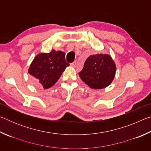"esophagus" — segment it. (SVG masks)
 <instances>
[{
    "label": "esophagus",
    "instance_id": "obj_1",
    "mask_svg": "<svg viewBox=\"0 0 151 151\" xmlns=\"http://www.w3.org/2000/svg\"><path fill=\"white\" fill-rule=\"evenodd\" d=\"M70 66H72V67H74V68H75V66H76V62L75 61V62H73V63H70Z\"/></svg>",
    "mask_w": 151,
    "mask_h": 151
}]
</instances>
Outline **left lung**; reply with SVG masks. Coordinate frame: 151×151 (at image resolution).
I'll list each match as a JSON object with an SVG mask.
<instances>
[{"label": "left lung", "instance_id": "8db88e82", "mask_svg": "<svg viewBox=\"0 0 151 151\" xmlns=\"http://www.w3.org/2000/svg\"><path fill=\"white\" fill-rule=\"evenodd\" d=\"M116 69L115 63L111 56L96 54L86 58L78 75L89 87L102 89L111 85L115 76Z\"/></svg>", "mask_w": 151, "mask_h": 151}]
</instances>
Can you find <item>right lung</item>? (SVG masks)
<instances>
[{"label":"right lung","instance_id":"add662e5","mask_svg":"<svg viewBox=\"0 0 151 151\" xmlns=\"http://www.w3.org/2000/svg\"><path fill=\"white\" fill-rule=\"evenodd\" d=\"M69 64L65 60V53L52 49L49 53H40L33 59L29 68L32 84L47 89L57 83Z\"/></svg>","mask_w":151,"mask_h":151}]
</instances>
